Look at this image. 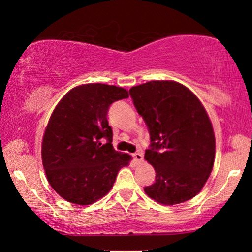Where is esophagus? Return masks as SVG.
Returning a JSON list of instances; mask_svg holds the SVG:
<instances>
[{
	"mask_svg": "<svg viewBox=\"0 0 252 252\" xmlns=\"http://www.w3.org/2000/svg\"><path fill=\"white\" fill-rule=\"evenodd\" d=\"M133 161L135 162L136 164L141 163V162L143 161V156L141 152H136V153H133Z\"/></svg>",
	"mask_w": 252,
	"mask_h": 252,
	"instance_id": "1",
	"label": "esophagus"
}]
</instances>
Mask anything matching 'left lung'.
Here are the masks:
<instances>
[{
    "label": "left lung",
    "instance_id": "8db88e82",
    "mask_svg": "<svg viewBox=\"0 0 252 252\" xmlns=\"http://www.w3.org/2000/svg\"><path fill=\"white\" fill-rule=\"evenodd\" d=\"M129 92L150 134L144 159L156 170V181L144 192L167 206L192 199L210 176L216 152L215 133L201 102L174 81H150Z\"/></svg>",
    "mask_w": 252,
    "mask_h": 252
}]
</instances>
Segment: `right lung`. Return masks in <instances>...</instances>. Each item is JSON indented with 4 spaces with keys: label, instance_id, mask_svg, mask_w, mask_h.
Returning <instances> with one entry per match:
<instances>
[{
    "label": "right lung",
    "instance_id": "right-lung-1",
    "mask_svg": "<svg viewBox=\"0 0 252 252\" xmlns=\"http://www.w3.org/2000/svg\"><path fill=\"white\" fill-rule=\"evenodd\" d=\"M126 97L123 88L89 83L72 89L55 106L42 141V162L51 187L66 201L95 202L129 164L131 157L113 149L106 119L110 105Z\"/></svg>",
    "mask_w": 252,
    "mask_h": 252
}]
</instances>
